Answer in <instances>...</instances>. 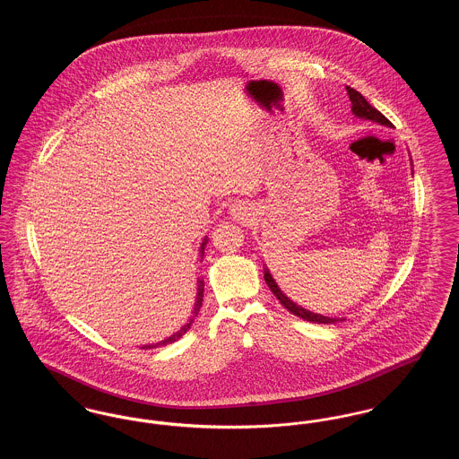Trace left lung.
I'll list each match as a JSON object with an SVG mask.
<instances>
[{
    "mask_svg": "<svg viewBox=\"0 0 459 459\" xmlns=\"http://www.w3.org/2000/svg\"><path fill=\"white\" fill-rule=\"evenodd\" d=\"M348 91V96H350L351 100V109H352V113L356 115V117H359V118H365V120H373V122H378L380 126H387V127H393V124L378 111L377 108H373L370 103L356 91V89L346 88ZM264 282L268 284L270 287V290L277 296V299L284 305V307H287L292 315H296V316H299V318H303V320H307V322H315V324H335V322H339V318H330V316H322V315H318V313H311V311H307L305 307H301V306L296 305V303H292L287 296H285L284 292L279 289V285L275 284V281L272 279V275L268 273V270H264Z\"/></svg>",
    "mask_w": 459,
    "mask_h": 459,
    "instance_id": "left-lung-1",
    "label": "left lung"
}]
</instances>
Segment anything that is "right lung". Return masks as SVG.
<instances>
[{
    "label": "right lung",
    "instance_id": "obj_1",
    "mask_svg": "<svg viewBox=\"0 0 459 459\" xmlns=\"http://www.w3.org/2000/svg\"><path fill=\"white\" fill-rule=\"evenodd\" d=\"M204 246H206V239L203 240V244H201V256H203V251H204ZM203 289H204V281H199L197 282V296H196V305H195V311H193V316H191V320H189V324L187 325H184V327L180 328L177 333L174 335H170L169 339H165V341H161V342H158V344H153V346H143V350H152V348H158V346H165V344H172L175 342L177 339H180L189 328H191V324L195 322V318L197 316V311H199V307L203 305Z\"/></svg>",
    "mask_w": 459,
    "mask_h": 459
}]
</instances>
